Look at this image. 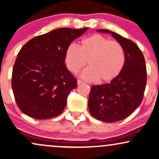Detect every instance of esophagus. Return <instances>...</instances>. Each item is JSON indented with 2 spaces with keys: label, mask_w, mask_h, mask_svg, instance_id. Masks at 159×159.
<instances>
[{
  "label": "esophagus",
  "mask_w": 159,
  "mask_h": 159,
  "mask_svg": "<svg viewBox=\"0 0 159 159\" xmlns=\"http://www.w3.org/2000/svg\"><path fill=\"white\" fill-rule=\"evenodd\" d=\"M83 83H84V82L82 81L81 80H79V79H78V81H77V84H78V85H79V84H83Z\"/></svg>",
  "instance_id": "34e87169"
}]
</instances>
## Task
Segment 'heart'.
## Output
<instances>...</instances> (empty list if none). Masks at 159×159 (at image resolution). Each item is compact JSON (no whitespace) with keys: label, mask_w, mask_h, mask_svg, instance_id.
<instances>
[{"label":"heart","mask_w":159,"mask_h":159,"mask_svg":"<svg viewBox=\"0 0 159 159\" xmlns=\"http://www.w3.org/2000/svg\"><path fill=\"white\" fill-rule=\"evenodd\" d=\"M89 67L81 76L89 81L109 82L121 73L125 64V53L121 44L100 34L81 41L80 48L71 44L65 53V63L72 73H77L86 65Z\"/></svg>","instance_id":"heart-1"}]
</instances>
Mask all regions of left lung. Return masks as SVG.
Returning <instances> with one entry per match:
<instances>
[{
  "label": "left lung",
  "instance_id": "1",
  "mask_svg": "<svg viewBox=\"0 0 159 159\" xmlns=\"http://www.w3.org/2000/svg\"><path fill=\"white\" fill-rule=\"evenodd\" d=\"M121 44L125 53V64L121 73L110 83L92 86L89 110L100 121L114 122L125 119L135 111L143 99L147 83L145 60L136 43L118 34L106 29Z\"/></svg>",
  "mask_w": 159,
  "mask_h": 159
}]
</instances>
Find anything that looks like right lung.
Here are the masks:
<instances>
[{
    "mask_svg": "<svg viewBox=\"0 0 159 159\" xmlns=\"http://www.w3.org/2000/svg\"><path fill=\"white\" fill-rule=\"evenodd\" d=\"M88 28L57 29L29 40L17 54L11 87L17 106L26 115L51 119L65 109L77 79L67 70L65 53Z\"/></svg>",
    "mask_w": 159,
    "mask_h": 159,
    "instance_id": "1",
    "label": "right lung"
}]
</instances>
